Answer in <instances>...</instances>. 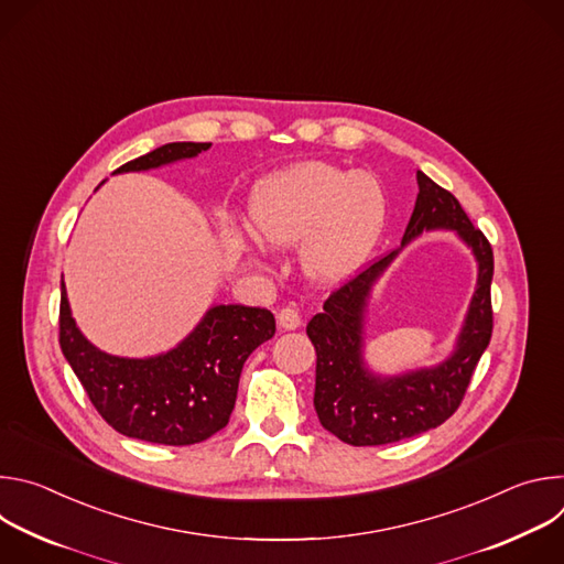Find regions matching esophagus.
I'll return each mask as SVG.
<instances>
[{
  "mask_svg": "<svg viewBox=\"0 0 564 564\" xmlns=\"http://www.w3.org/2000/svg\"><path fill=\"white\" fill-rule=\"evenodd\" d=\"M276 321H279V326L283 330H296L301 326V316H299V312L292 305H283L276 312Z\"/></svg>",
  "mask_w": 564,
  "mask_h": 564,
  "instance_id": "1",
  "label": "esophagus"
}]
</instances>
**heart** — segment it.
I'll return each mask as SVG.
<instances>
[{
	"label": "heart",
	"mask_w": 564,
	"mask_h": 564,
	"mask_svg": "<svg viewBox=\"0 0 564 564\" xmlns=\"http://www.w3.org/2000/svg\"><path fill=\"white\" fill-rule=\"evenodd\" d=\"M386 218V198L370 174L303 163L259 185L252 200L254 234L265 246L303 243L310 276L337 283L370 254Z\"/></svg>",
	"instance_id": "heart-1"
}]
</instances>
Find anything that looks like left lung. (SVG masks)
<instances>
[{
    "instance_id": "left-lung-1",
    "label": "left lung",
    "mask_w": 564,
    "mask_h": 564,
    "mask_svg": "<svg viewBox=\"0 0 564 564\" xmlns=\"http://www.w3.org/2000/svg\"><path fill=\"white\" fill-rule=\"evenodd\" d=\"M420 194L404 240L424 229L451 227L470 246L477 263V290L457 350L437 368L379 379L364 368L361 328L366 296L394 252L370 261L330 292L324 312L312 316L305 333L316 350L314 411L321 426L350 446H381L409 440L444 424L462 404L475 366L494 333L491 279L494 250L459 200L417 172Z\"/></svg>"
}]
</instances>
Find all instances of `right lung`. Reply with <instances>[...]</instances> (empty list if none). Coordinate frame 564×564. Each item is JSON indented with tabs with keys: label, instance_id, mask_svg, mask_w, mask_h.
Returning <instances> with one entry per match:
<instances>
[{
	"label": "right lung",
	"instance_id": "obj_1",
	"mask_svg": "<svg viewBox=\"0 0 564 564\" xmlns=\"http://www.w3.org/2000/svg\"><path fill=\"white\" fill-rule=\"evenodd\" d=\"M209 147L212 142H170L129 160L116 174L194 158ZM274 333V314L265 307L216 305L167 355L111 357L79 335L62 283L59 348L66 361L111 429L151 444H198L225 429L246 359Z\"/></svg>",
	"mask_w": 564,
	"mask_h": 564
}]
</instances>
